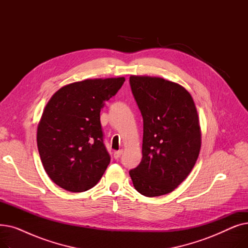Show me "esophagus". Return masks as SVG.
<instances>
[{
  "label": "esophagus",
  "mask_w": 248,
  "mask_h": 248,
  "mask_svg": "<svg viewBox=\"0 0 248 248\" xmlns=\"http://www.w3.org/2000/svg\"><path fill=\"white\" fill-rule=\"evenodd\" d=\"M123 150H120V151H116V152H114V154H113V157H114V159H120L121 158V155H123Z\"/></svg>",
  "instance_id": "1"
}]
</instances>
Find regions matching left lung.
<instances>
[{
    "mask_svg": "<svg viewBox=\"0 0 248 248\" xmlns=\"http://www.w3.org/2000/svg\"><path fill=\"white\" fill-rule=\"evenodd\" d=\"M144 120L142 159L129 171L134 187L147 197L174 191L196 163L201 129L194 100L178 83L161 77H129Z\"/></svg>",
    "mask_w": 248,
    "mask_h": 248,
    "instance_id": "1",
    "label": "left lung"
}]
</instances>
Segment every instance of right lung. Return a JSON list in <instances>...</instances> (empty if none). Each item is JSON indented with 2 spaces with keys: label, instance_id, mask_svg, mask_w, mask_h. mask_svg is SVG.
Instances as JSON below:
<instances>
[{
  "label": "right lung",
  "instance_id": "right-lung-1",
  "mask_svg": "<svg viewBox=\"0 0 248 248\" xmlns=\"http://www.w3.org/2000/svg\"><path fill=\"white\" fill-rule=\"evenodd\" d=\"M124 77L95 78L61 87L52 95L37 128L44 170L70 192L94 187L110 162L103 144L100 109L116 94Z\"/></svg>",
  "mask_w": 248,
  "mask_h": 248
}]
</instances>
